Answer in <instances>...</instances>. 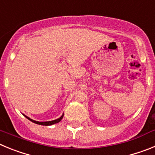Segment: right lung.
<instances>
[{"instance_id":"obj_1","label":"right lung","mask_w":155,"mask_h":155,"mask_svg":"<svg viewBox=\"0 0 155 155\" xmlns=\"http://www.w3.org/2000/svg\"><path fill=\"white\" fill-rule=\"evenodd\" d=\"M25 116V115H24ZM25 117H26L28 120H29L30 121H31L32 123H34V124H39V125H42V126H50V125H53V124H57V123H59V122L61 121V120L63 119V116H64V114L62 115V116L60 117V118L57 119V120H52V121H47V122H39V121H35V120H31V119H30L29 117H28V116H25Z\"/></svg>"}]
</instances>
